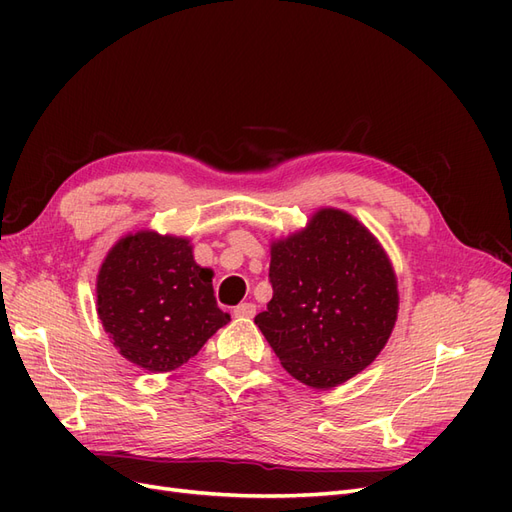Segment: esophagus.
Listing matches in <instances>:
<instances>
[{"instance_id": "1", "label": "esophagus", "mask_w": 512, "mask_h": 512, "mask_svg": "<svg viewBox=\"0 0 512 512\" xmlns=\"http://www.w3.org/2000/svg\"><path fill=\"white\" fill-rule=\"evenodd\" d=\"M256 314V305L254 303H241L235 307V316L237 318H254Z\"/></svg>"}]
</instances>
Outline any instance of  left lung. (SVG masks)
Masks as SVG:
<instances>
[{
    "mask_svg": "<svg viewBox=\"0 0 512 512\" xmlns=\"http://www.w3.org/2000/svg\"><path fill=\"white\" fill-rule=\"evenodd\" d=\"M273 299L254 318L292 378L324 391L348 382L389 342L397 275L369 228L335 207L271 241Z\"/></svg>",
    "mask_w": 512,
    "mask_h": 512,
    "instance_id": "obj_1",
    "label": "left lung"
}]
</instances>
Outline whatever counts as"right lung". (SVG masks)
I'll use <instances>...</instances> for the list:
<instances>
[{"mask_svg":"<svg viewBox=\"0 0 512 512\" xmlns=\"http://www.w3.org/2000/svg\"><path fill=\"white\" fill-rule=\"evenodd\" d=\"M211 280L213 271L194 260L190 237L128 232L98 271V318L123 359L151 374L173 371L230 320Z\"/></svg>","mask_w":512,"mask_h":512,"instance_id":"obj_1","label":"right lung"}]
</instances>
